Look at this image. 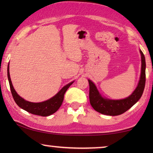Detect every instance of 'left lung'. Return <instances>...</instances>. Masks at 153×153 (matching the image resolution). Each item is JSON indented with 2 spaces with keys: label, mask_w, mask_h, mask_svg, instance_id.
Segmentation results:
<instances>
[{
  "label": "left lung",
  "mask_w": 153,
  "mask_h": 153,
  "mask_svg": "<svg viewBox=\"0 0 153 153\" xmlns=\"http://www.w3.org/2000/svg\"><path fill=\"white\" fill-rule=\"evenodd\" d=\"M140 53L141 54L142 60L140 78L138 86L129 97L121 100H110L103 98L98 91L94 83L88 79L90 86V102L95 111L107 115H119L125 113L138 101L144 92L145 82H146L145 57L142 51L140 50Z\"/></svg>",
  "instance_id": "obj_1"
}]
</instances>
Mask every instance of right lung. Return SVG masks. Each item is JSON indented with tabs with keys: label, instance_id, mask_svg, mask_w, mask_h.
I'll return each instance as SVG.
<instances>
[{
	"label": "right lung",
	"instance_id": "obj_1",
	"mask_svg": "<svg viewBox=\"0 0 153 153\" xmlns=\"http://www.w3.org/2000/svg\"><path fill=\"white\" fill-rule=\"evenodd\" d=\"M7 76H8L11 94L16 104L20 108H23V109L27 111V112L33 114V115L43 116V117L51 115L59 109L63 101L65 93L67 91V90L69 88V86L74 83V82H72L67 84L55 96H54L50 99L46 100V101L42 102H31L20 97L19 94H17V93L15 90L13 86L11 77H10L9 65L8 68H7Z\"/></svg>",
	"mask_w": 153,
	"mask_h": 153
}]
</instances>
